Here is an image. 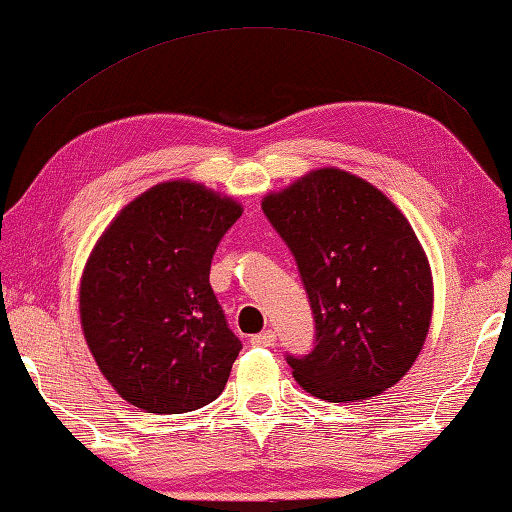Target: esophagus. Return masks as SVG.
Returning a JSON list of instances; mask_svg holds the SVG:
<instances>
[{
    "label": "esophagus",
    "instance_id": "34e87169",
    "mask_svg": "<svg viewBox=\"0 0 512 512\" xmlns=\"http://www.w3.org/2000/svg\"><path fill=\"white\" fill-rule=\"evenodd\" d=\"M251 345L254 347H272L276 342V333L274 331H261L256 335H251Z\"/></svg>",
    "mask_w": 512,
    "mask_h": 512
}]
</instances>
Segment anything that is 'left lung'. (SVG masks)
Listing matches in <instances>:
<instances>
[{"mask_svg": "<svg viewBox=\"0 0 512 512\" xmlns=\"http://www.w3.org/2000/svg\"><path fill=\"white\" fill-rule=\"evenodd\" d=\"M297 261L315 347L288 356L313 397L360 401L392 388L426 340L433 279L413 226L372 183L322 167L263 199Z\"/></svg>", "mask_w": 512, "mask_h": 512, "instance_id": "left-lung-1", "label": "left lung"}]
</instances>
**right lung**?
<instances>
[{"mask_svg":"<svg viewBox=\"0 0 512 512\" xmlns=\"http://www.w3.org/2000/svg\"><path fill=\"white\" fill-rule=\"evenodd\" d=\"M242 206L201 183L142 192L97 240L79 290L90 354L117 395L158 415L222 395L240 340L208 281Z\"/></svg>","mask_w":512,"mask_h":512,"instance_id":"right-lung-1","label":"right lung"}]
</instances>
